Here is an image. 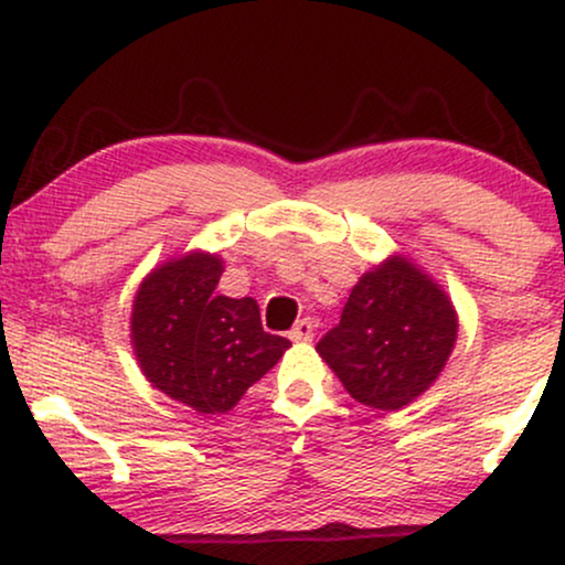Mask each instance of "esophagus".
<instances>
[{
    "label": "esophagus",
    "instance_id": "1",
    "mask_svg": "<svg viewBox=\"0 0 565 565\" xmlns=\"http://www.w3.org/2000/svg\"><path fill=\"white\" fill-rule=\"evenodd\" d=\"M312 334H316V323H312L310 318H300V321L295 323V329L289 331V339L291 342H310Z\"/></svg>",
    "mask_w": 565,
    "mask_h": 565
}]
</instances>
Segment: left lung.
Here are the masks:
<instances>
[{"mask_svg": "<svg viewBox=\"0 0 565 565\" xmlns=\"http://www.w3.org/2000/svg\"><path fill=\"white\" fill-rule=\"evenodd\" d=\"M458 318L452 302L405 257L369 270L342 318L316 344L358 403L399 411L445 369Z\"/></svg>", "mask_w": 565, "mask_h": 565, "instance_id": "left-lung-1", "label": "left lung"}]
</instances>
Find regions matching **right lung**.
Instances as JSON below:
<instances>
[{
	"mask_svg": "<svg viewBox=\"0 0 565 565\" xmlns=\"http://www.w3.org/2000/svg\"><path fill=\"white\" fill-rule=\"evenodd\" d=\"M223 265L192 253L152 270L134 300L131 339L145 376L196 413H226L289 348L263 331L253 297L217 295Z\"/></svg>",
	"mask_w": 565,
	"mask_h": 565,
	"instance_id": "right-lung-1",
	"label": "right lung"
}]
</instances>
